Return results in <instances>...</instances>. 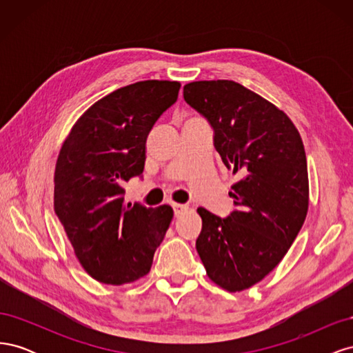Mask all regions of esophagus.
I'll list each match as a JSON object with an SVG mask.
<instances>
[{
	"label": "esophagus",
	"mask_w": 353,
	"mask_h": 353,
	"mask_svg": "<svg viewBox=\"0 0 353 353\" xmlns=\"http://www.w3.org/2000/svg\"><path fill=\"white\" fill-rule=\"evenodd\" d=\"M172 208H174L175 216H179L181 213H183L184 210H187V209H188V206H187V205H181V203H172Z\"/></svg>",
	"instance_id": "obj_1"
}]
</instances>
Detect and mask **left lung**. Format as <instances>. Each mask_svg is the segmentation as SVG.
I'll return each mask as SVG.
<instances>
[{
  "mask_svg": "<svg viewBox=\"0 0 353 353\" xmlns=\"http://www.w3.org/2000/svg\"><path fill=\"white\" fill-rule=\"evenodd\" d=\"M184 100L209 122L223 165L239 174L228 216L199 208L196 249L208 276L228 292L259 283L301 231L309 199L302 138L288 116L234 81H197Z\"/></svg>",
  "mask_w": 353,
  "mask_h": 353,
  "instance_id": "left-lung-1",
  "label": "left lung"
}]
</instances>
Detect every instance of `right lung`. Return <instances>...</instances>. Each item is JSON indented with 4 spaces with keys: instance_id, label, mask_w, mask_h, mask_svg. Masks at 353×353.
I'll return each mask as SVG.
<instances>
[{
    "instance_id": "obj_1",
    "label": "right lung",
    "mask_w": 353,
    "mask_h": 353,
    "mask_svg": "<svg viewBox=\"0 0 353 353\" xmlns=\"http://www.w3.org/2000/svg\"><path fill=\"white\" fill-rule=\"evenodd\" d=\"M179 82L143 81L105 95L63 143L54 212L83 270L104 284L141 279L172 221V208L125 205L123 184L143 176L145 141L178 99Z\"/></svg>"
}]
</instances>
